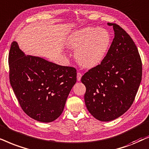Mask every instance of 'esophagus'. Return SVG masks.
Returning <instances> with one entry per match:
<instances>
[{"label":"esophagus","mask_w":149,"mask_h":149,"mask_svg":"<svg viewBox=\"0 0 149 149\" xmlns=\"http://www.w3.org/2000/svg\"><path fill=\"white\" fill-rule=\"evenodd\" d=\"M82 73H79V72L77 73V80H78V81H80L81 78H82Z\"/></svg>","instance_id":"obj_1"}]
</instances>
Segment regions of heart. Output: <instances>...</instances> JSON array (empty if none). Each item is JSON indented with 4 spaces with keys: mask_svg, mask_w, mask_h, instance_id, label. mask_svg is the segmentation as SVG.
I'll use <instances>...</instances> for the list:
<instances>
[{
    "mask_svg": "<svg viewBox=\"0 0 149 149\" xmlns=\"http://www.w3.org/2000/svg\"><path fill=\"white\" fill-rule=\"evenodd\" d=\"M111 37L108 31L102 28L86 27L73 32L67 38V44L76 50L75 58L84 68L97 66L106 57Z\"/></svg>",
    "mask_w": 149,
    "mask_h": 149,
    "instance_id": "heart-1",
    "label": "heart"
}]
</instances>
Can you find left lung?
I'll use <instances>...</instances> for the list:
<instances>
[{"label": "left lung", "instance_id": "obj_1", "mask_svg": "<svg viewBox=\"0 0 149 149\" xmlns=\"http://www.w3.org/2000/svg\"><path fill=\"white\" fill-rule=\"evenodd\" d=\"M110 49L97 66L82 77L86 86V108L101 121H110L127 112L134 102L142 80V61L131 37L116 24Z\"/></svg>", "mask_w": 149, "mask_h": 149}]
</instances>
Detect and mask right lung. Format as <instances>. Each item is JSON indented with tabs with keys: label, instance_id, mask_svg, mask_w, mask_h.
Masks as SVG:
<instances>
[{
	"label": "right lung",
	"instance_id": "1",
	"mask_svg": "<svg viewBox=\"0 0 149 149\" xmlns=\"http://www.w3.org/2000/svg\"><path fill=\"white\" fill-rule=\"evenodd\" d=\"M9 80L21 108L37 121H54L62 114L76 82V69L25 55L16 41L9 54Z\"/></svg>",
	"mask_w": 149,
	"mask_h": 149
}]
</instances>
